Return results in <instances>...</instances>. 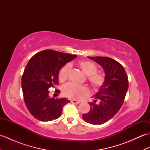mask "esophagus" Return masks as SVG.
<instances>
[{"instance_id":"1","label":"esophagus","mask_w":150,"mask_h":150,"mask_svg":"<svg viewBox=\"0 0 150 150\" xmlns=\"http://www.w3.org/2000/svg\"><path fill=\"white\" fill-rule=\"evenodd\" d=\"M71 103L75 104H78L80 103V101H77L76 100H71Z\"/></svg>"}]
</instances>
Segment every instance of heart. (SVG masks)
<instances>
[{
	"label": "heart",
	"mask_w": 150,
	"mask_h": 150,
	"mask_svg": "<svg viewBox=\"0 0 150 150\" xmlns=\"http://www.w3.org/2000/svg\"><path fill=\"white\" fill-rule=\"evenodd\" d=\"M81 67L86 75H88V81L91 85L95 89L100 88L105 82L104 75L101 73H98L97 66L93 62L90 60H81L79 62ZM71 69V66L69 64L62 67L59 72V80L60 82L66 81L68 78ZM62 91L64 96L73 98L75 100H81L90 94L89 88L83 85H78L71 82L64 84L62 88Z\"/></svg>",
	"instance_id": "obj_1"
}]
</instances>
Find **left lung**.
Wrapping results in <instances>:
<instances>
[{
  "instance_id": "8db88e82",
  "label": "left lung",
  "mask_w": 150,
  "mask_h": 150,
  "mask_svg": "<svg viewBox=\"0 0 150 150\" xmlns=\"http://www.w3.org/2000/svg\"><path fill=\"white\" fill-rule=\"evenodd\" d=\"M88 57L103 67L105 82L93 97L94 101L89 103L90 111L82 115V118L86 122L100 125L113 118L122 106L128 89V79L124 67L115 60L106 57Z\"/></svg>"
}]
</instances>
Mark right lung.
I'll return each mask as SVG.
<instances>
[{
	"label": "right lung",
	"instance_id": "obj_1",
	"mask_svg": "<svg viewBox=\"0 0 150 150\" xmlns=\"http://www.w3.org/2000/svg\"><path fill=\"white\" fill-rule=\"evenodd\" d=\"M46 50L34 55L27 64L22 77L24 100L30 113L40 121H51L62 115L63 107L69 103L66 98H50L48 89L59 84V72L66 63L77 57ZM56 92L59 93L60 90Z\"/></svg>",
	"mask_w": 150,
	"mask_h": 150
}]
</instances>
